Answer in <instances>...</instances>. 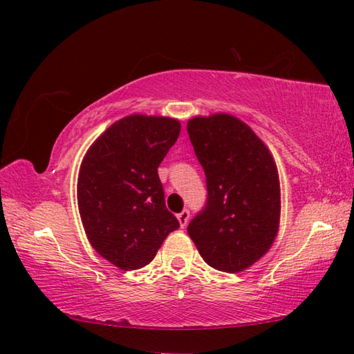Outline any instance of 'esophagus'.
I'll list each match as a JSON object with an SVG mask.
<instances>
[{"instance_id":"obj_1","label":"esophagus","mask_w":354,"mask_h":354,"mask_svg":"<svg viewBox=\"0 0 354 354\" xmlns=\"http://www.w3.org/2000/svg\"><path fill=\"white\" fill-rule=\"evenodd\" d=\"M189 218H190V212L187 211V209H184L183 212L178 214V221H179V225H181V227H184L189 223Z\"/></svg>"}]
</instances>
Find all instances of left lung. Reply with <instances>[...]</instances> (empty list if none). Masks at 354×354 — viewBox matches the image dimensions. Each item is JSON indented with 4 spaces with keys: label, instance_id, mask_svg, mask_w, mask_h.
Wrapping results in <instances>:
<instances>
[{
    "label": "left lung",
    "instance_id": "1",
    "mask_svg": "<svg viewBox=\"0 0 354 354\" xmlns=\"http://www.w3.org/2000/svg\"><path fill=\"white\" fill-rule=\"evenodd\" d=\"M187 133L207 185L206 206L189 223V236L211 267L243 272L278 234L277 164L254 131L230 113L190 118Z\"/></svg>",
    "mask_w": 354,
    "mask_h": 354
}]
</instances>
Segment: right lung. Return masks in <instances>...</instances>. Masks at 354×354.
I'll use <instances>...</instances> for the list:
<instances>
[{"label":"right lung","mask_w":354,"mask_h":354,"mask_svg":"<svg viewBox=\"0 0 354 354\" xmlns=\"http://www.w3.org/2000/svg\"><path fill=\"white\" fill-rule=\"evenodd\" d=\"M179 133L176 118L134 113L111 124L84 156L77 175L84 231L95 251L122 270L145 267L179 227L158 175Z\"/></svg>","instance_id":"1"}]
</instances>
